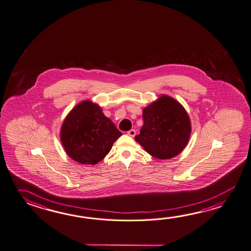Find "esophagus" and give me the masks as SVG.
Returning <instances> with one entry per match:
<instances>
[{
    "instance_id": "esophagus-1",
    "label": "esophagus",
    "mask_w": 251,
    "mask_h": 251,
    "mask_svg": "<svg viewBox=\"0 0 251 251\" xmlns=\"http://www.w3.org/2000/svg\"><path fill=\"white\" fill-rule=\"evenodd\" d=\"M128 136H130V137H134V136L136 135V130H135V129H130V130H128Z\"/></svg>"
}]
</instances>
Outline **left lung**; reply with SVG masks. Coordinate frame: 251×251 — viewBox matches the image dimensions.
<instances>
[{
  "instance_id": "8db88e82",
  "label": "left lung",
  "mask_w": 251,
  "mask_h": 251,
  "mask_svg": "<svg viewBox=\"0 0 251 251\" xmlns=\"http://www.w3.org/2000/svg\"><path fill=\"white\" fill-rule=\"evenodd\" d=\"M143 120V127L135 140L155 158H173L189 142L190 120L184 107L174 98L163 95L144 108Z\"/></svg>"
}]
</instances>
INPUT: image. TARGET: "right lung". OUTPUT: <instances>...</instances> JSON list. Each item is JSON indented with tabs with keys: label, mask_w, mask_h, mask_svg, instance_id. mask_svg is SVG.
<instances>
[{
	"label": "right lung",
	"mask_w": 251,
	"mask_h": 251,
	"mask_svg": "<svg viewBox=\"0 0 251 251\" xmlns=\"http://www.w3.org/2000/svg\"><path fill=\"white\" fill-rule=\"evenodd\" d=\"M122 136L102 108L90 100L79 102L67 115L61 141L67 154L81 164H97Z\"/></svg>",
	"instance_id": "add662e5"
}]
</instances>
